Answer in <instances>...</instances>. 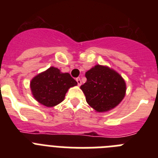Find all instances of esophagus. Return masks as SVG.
<instances>
[{
    "label": "esophagus",
    "mask_w": 158,
    "mask_h": 158,
    "mask_svg": "<svg viewBox=\"0 0 158 158\" xmlns=\"http://www.w3.org/2000/svg\"><path fill=\"white\" fill-rule=\"evenodd\" d=\"M76 81H77V83H78V85L79 86L81 85L82 82H81V79H80V78H77Z\"/></svg>",
    "instance_id": "1"
}]
</instances>
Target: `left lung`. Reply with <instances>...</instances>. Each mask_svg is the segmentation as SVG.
I'll return each mask as SVG.
<instances>
[{
    "label": "left lung",
    "mask_w": 158,
    "mask_h": 158,
    "mask_svg": "<svg viewBox=\"0 0 158 158\" xmlns=\"http://www.w3.org/2000/svg\"><path fill=\"white\" fill-rule=\"evenodd\" d=\"M87 82L80 87L86 101L98 112H108L116 108L126 93V83L115 70L95 65L85 74Z\"/></svg>",
    "instance_id": "left-lung-1"
}]
</instances>
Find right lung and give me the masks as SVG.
<instances>
[{
  "label": "right lung",
  "mask_w": 158,
  "mask_h": 158,
  "mask_svg": "<svg viewBox=\"0 0 158 158\" xmlns=\"http://www.w3.org/2000/svg\"><path fill=\"white\" fill-rule=\"evenodd\" d=\"M76 85L77 82L69 73L50 67L31 79L30 89L38 103L51 108L63 102L69 88Z\"/></svg>",
  "instance_id": "1"
}]
</instances>
